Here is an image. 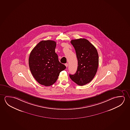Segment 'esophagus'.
<instances>
[{"label":"esophagus","instance_id":"obj_1","mask_svg":"<svg viewBox=\"0 0 130 130\" xmlns=\"http://www.w3.org/2000/svg\"><path fill=\"white\" fill-rule=\"evenodd\" d=\"M65 66H66V67H67L68 66V63H66V64H65Z\"/></svg>","mask_w":130,"mask_h":130}]
</instances>
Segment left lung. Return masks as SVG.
<instances>
[{"instance_id":"obj_1","label":"left lung","mask_w":130,"mask_h":130,"mask_svg":"<svg viewBox=\"0 0 130 130\" xmlns=\"http://www.w3.org/2000/svg\"><path fill=\"white\" fill-rule=\"evenodd\" d=\"M70 42L75 50L78 66L75 74H70V77L76 84L83 86L95 76L99 66V55L96 48L88 40H72Z\"/></svg>"}]
</instances>
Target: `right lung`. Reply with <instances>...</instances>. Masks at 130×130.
I'll list each match as a JSON object with an SVG mask.
<instances>
[{"label":"right lung","mask_w":130,"mask_h":130,"mask_svg":"<svg viewBox=\"0 0 130 130\" xmlns=\"http://www.w3.org/2000/svg\"><path fill=\"white\" fill-rule=\"evenodd\" d=\"M56 41H42L37 44L30 53V70L35 79L40 84L49 86L58 79L60 72L66 66L60 63L55 52Z\"/></svg>","instance_id":"add662e5"}]
</instances>
